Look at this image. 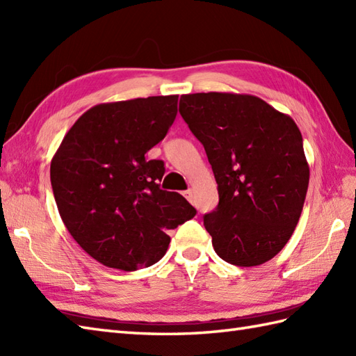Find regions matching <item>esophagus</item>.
<instances>
[{"label": "esophagus", "instance_id": "1", "mask_svg": "<svg viewBox=\"0 0 356 356\" xmlns=\"http://www.w3.org/2000/svg\"><path fill=\"white\" fill-rule=\"evenodd\" d=\"M184 195H185V197L188 199V200H193V190H186V191H184Z\"/></svg>", "mask_w": 356, "mask_h": 356}]
</instances>
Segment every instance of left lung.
<instances>
[{
	"label": "left lung",
	"instance_id": "left-lung-1",
	"mask_svg": "<svg viewBox=\"0 0 356 356\" xmlns=\"http://www.w3.org/2000/svg\"><path fill=\"white\" fill-rule=\"evenodd\" d=\"M179 111L217 182L218 205L203 217L214 251L245 268L274 259L295 231L309 185L297 124L252 95H182Z\"/></svg>",
	"mask_w": 356,
	"mask_h": 356
}]
</instances>
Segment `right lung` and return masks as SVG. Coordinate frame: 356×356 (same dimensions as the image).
Instances as JSON below:
<instances>
[{"instance_id":"right-lung-1","label":"right lung","mask_w":356,"mask_h":356,"mask_svg":"<svg viewBox=\"0 0 356 356\" xmlns=\"http://www.w3.org/2000/svg\"><path fill=\"white\" fill-rule=\"evenodd\" d=\"M177 95L95 105L73 124L50 163L65 228L104 266H151L170 245L166 232L195 216L184 195L161 190L165 166L147 153L177 115Z\"/></svg>"}]
</instances>
